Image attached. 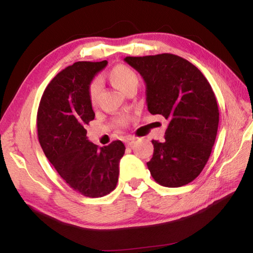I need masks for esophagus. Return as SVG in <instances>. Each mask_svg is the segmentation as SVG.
<instances>
[{
    "instance_id": "esophagus-1",
    "label": "esophagus",
    "mask_w": 253,
    "mask_h": 253,
    "mask_svg": "<svg viewBox=\"0 0 253 253\" xmlns=\"http://www.w3.org/2000/svg\"><path fill=\"white\" fill-rule=\"evenodd\" d=\"M135 140L136 139L134 138V137H126V138L124 139V142H125V144L127 145V146H131V145L135 143Z\"/></svg>"
}]
</instances>
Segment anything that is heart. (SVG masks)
Instances as JSON below:
<instances>
[{"instance_id": "1", "label": "heart", "mask_w": 253, "mask_h": 253, "mask_svg": "<svg viewBox=\"0 0 253 253\" xmlns=\"http://www.w3.org/2000/svg\"><path fill=\"white\" fill-rule=\"evenodd\" d=\"M109 80L115 87L122 90L124 93H127L134 88H137L139 84V76L132 69L131 67L126 65H117L109 71ZM100 83L98 80H92L88 85V99L91 106H96L99 100L100 95ZM117 124L124 125L126 123L125 117H118L116 119Z\"/></svg>"}]
</instances>
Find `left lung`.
Segmentation results:
<instances>
[{"label": "left lung", "mask_w": 253, "mask_h": 253, "mask_svg": "<svg viewBox=\"0 0 253 253\" xmlns=\"http://www.w3.org/2000/svg\"><path fill=\"white\" fill-rule=\"evenodd\" d=\"M124 60L146 84L149 113L169 121L164 142L152 140L149 172L163 186L186 185L203 170L216 138L219 108L211 84L194 65L175 54Z\"/></svg>", "instance_id": "obj_1"}]
</instances>
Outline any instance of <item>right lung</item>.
I'll return each instance as SVG.
<instances>
[{
	"label": "right lung",
	"instance_id": "obj_1",
	"mask_svg": "<svg viewBox=\"0 0 253 253\" xmlns=\"http://www.w3.org/2000/svg\"><path fill=\"white\" fill-rule=\"evenodd\" d=\"M107 63L78 61L60 71L45 88L38 109V137L46 158L68 185L88 198L115 190L125 154L121 140L98 147L89 142L85 130L95 118L88 85Z\"/></svg>",
	"mask_w": 253,
	"mask_h": 253
}]
</instances>
